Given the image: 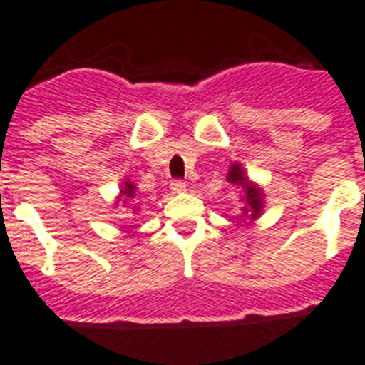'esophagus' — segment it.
Listing matches in <instances>:
<instances>
[{
  "mask_svg": "<svg viewBox=\"0 0 365 365\" xmlns=\"http://www.w3.org/2000/svg\"><path fill=\"white\" fill-rule=\"evenodd\" d=\"M170 188L173 194H180V192H185L186 190V182L185 180H171Z\"/></svg>",
  "mask_w": 365,
  "mask_h": 365,
  "instance_id": "obj_1",
  "label": "esophagus"
}]
</instances>
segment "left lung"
I'll return each instance as SVG.
<instances>
[{
  "label": "left lung",
  "instance_id": "1",
  "mask_svg": "<svg viewBox=\"0 0 365 365\" xmlns=\"http://www.w3.org/2000/svg\"><path fill=\"white\" fill-rule=\"evenodd\" d=\"M227 182H231L233 186L242 190V195L240 200L244 201L242 207V215L240 218L242 220H255L261 216V210H263V190L259 188L255 182L246 177L244 173L242 165L239 162L231 164L230 173H227Z\"/></svg>",
  "mask_w": 365,
  "mask_h": 365
}]
</instances>
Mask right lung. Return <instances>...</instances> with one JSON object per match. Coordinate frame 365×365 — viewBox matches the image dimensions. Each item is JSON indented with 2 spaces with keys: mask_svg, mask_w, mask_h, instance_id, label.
Returning a JSON list of instances; mask_svg holds the SVG:
<instances>
[{
  "mask_svg": "<svg viewBox=\"0 0 365 365\" xmlns=\"http://www.w3.org/2000/svg\"><path fill=\"white\" fill-rule=\"evenodd\" d=\"M115 203H121L123 207H132V210H138V194H135V186L132 185V180L126 179L121 186V192H119V197H117Z\"/></svg>",
  "mask_w": 365,
  "mask_h": 365,
  "instance_id": "obj_1",
  "label": "right lung"
}]
</instances>
